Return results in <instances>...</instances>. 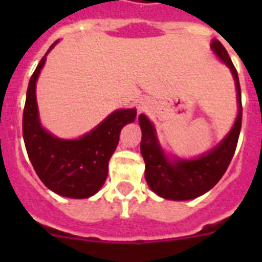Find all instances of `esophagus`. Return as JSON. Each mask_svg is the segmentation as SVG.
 Instances as JSON below:
<instances>
[{"instance_id": "1", "label": "esophagus", "mask_w": 262, "mask_h": 262, "mask_svg": "<svg viewBox=\"0 0 262 262\" xmlns=\"http://www.w3.org/2000/svg\"><path fill=\"white\" fill-rule=\"evenodd\" d=\"M144 110V106H139V111Z\"/></svg>"}]
</instances>
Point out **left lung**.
I'll use <instances>...</instances> for the list:
<instances>
[{
    "instance_id": "left-lung-1",
    "label": "left lung",
    "mask_w": 262,
    "mask_h": 262,
    "mask_svg": "<svg viewBox=\"0 0 262 262\" xmlns=\"http://www.w3.org/2000/svg\"><path fill=\"white\" fill-rule=\"evenodd\" d=\"M211 48L232 72L239 102V114L235 124L221 144L198 159L169 161L159 145L155 128L149 119L143 114L139 115V123L142 127L140 152L145 163V180L148 186L165 200H193L209 191L226 173L237 145L243 119L239 76L231 61L230 55L221 41L214 39Z\"/></svg>"
}]
</instances>
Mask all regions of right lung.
<instances>
[{
  "label": "right lung",
  "mask_w": 262,
  "mask_h": 262,
  "mask_svg": "<svg viewBox=\"0 0 262 262\" xmlns=\"http://www.w3.org/2000/svg\"><path fill=\"white\" fill-rule=\"evenodd\" d=\"M47 53L39 61L27 88L23 140L36 174L48 189L68 198H88L96 194L106 181L108 161L119 142L120 131L135 120L136 110L114 111L93 131L76 140L52 136L40 126L35 97L36 80Z\"/></svg>",
  "instance_id": "obj_1"
}]
</instances>
